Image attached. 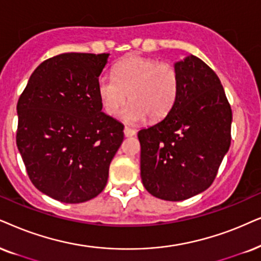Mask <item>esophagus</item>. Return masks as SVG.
<instances>
[{"mask_svg":"<svg viewBox=\"0 0 261 261\" xmlns=\"http://www.w3.org/2000/svg\"><path fill=\"white\" fill-rule=\"evenodd\" d=\"M124 135H125V136H126V137L135 136V135H136V131H135L134 128H130V127L125 126V127H124Z\"/></svg>","mask_w":261,"mask_h":261,"instance_id":"34e87169","label":"esophagus"}]
</instances>
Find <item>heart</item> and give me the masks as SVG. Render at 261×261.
Segmentation results:
<instances>
[{
    "mask_svg": "<svg viewBox=\"0 0 261 261\" xmlns=\"http://www.w3.org/2000/svg\"><path fill=\"white\" fill-rule=\"evenodd\" d=\"M179 74L173 65L140 55H131L114 66V75L103 73L97 78V94L102 108L115 115L125 101L131 102L123 111L128 124L160 120L169 114L177 100Z\"/></svg>",
    "mask_w": 261,
    "mask_h": 261,
    "instance_id": "b5f03b06",
    "label": "heart"
}]
</instances>
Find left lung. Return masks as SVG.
<instances>
[{
  "mask_svg": "<svg viewBox=\"0 0 261 261\" xmlns=\"http://www.w3.org/2000/svg\"><path fill=\"white\" fill-rule=\"evenodd\" d=\"M179 90L163 120L138 131L141 178L151 195L182 201L217 176L231 142L232 113L218 75L201 59L174 62Z\"/></svg>",
  "mask_w": 261,
  "mask_h": 261,
  "instance_id": "left-lung-1",
  "label": "left lung"
}]
</instances>
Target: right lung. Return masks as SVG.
<instances>
[{
  "label": "right lung",
  "mask_w": 261,
  "mask_h": 261,
  "mask_svg": "<svg viewBox=\"0 0 261 261\" xmlns=\"http://www.w3.org/2000/svg\"><path fill=\"white\" fill-rule=\"evenodd\" d=\"M110 54L66 53L43 61L16 105V146L39 191L65 203L105 189L124 125L102 112L97 78Z\"/></svg>",
  "instance_id": "1"
}]
</instances>
